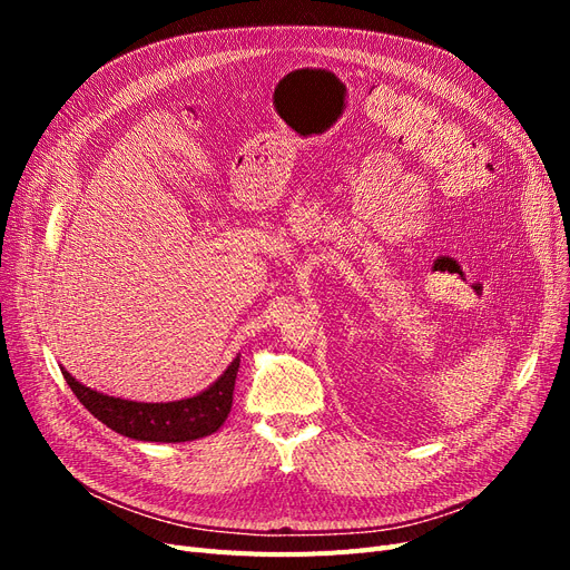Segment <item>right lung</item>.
I'll list each match as a JSON object with an SVG mask.
<instances>
[{"label":"right lung","mask_w":570,"mask_h":570,"mask_svg":"<svg viewBox=\"0 0 570 570\" xmlns=\"http://www.w3.org/2000/svg\"><path fill=\"white\" fill-rule=\"evenodd\" d=\"M239 368V354L220 373L216 383L195 396L178 402H130L85 387L61 366L68 387L97 421L118 435L140 442H189L216 433L226 423L233 406V390Z\"/></svg>","instance_id":"obj_1"}]
</instances>
